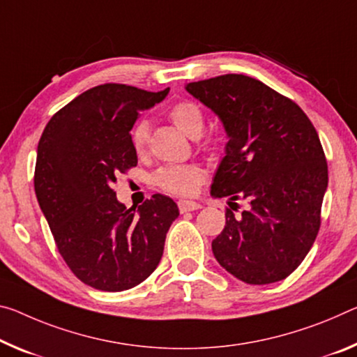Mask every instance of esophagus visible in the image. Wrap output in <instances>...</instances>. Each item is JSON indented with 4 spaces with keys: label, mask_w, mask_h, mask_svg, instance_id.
I'll return each instance as SVG.
<instances>
[{
    "label": "esophagus",
    "mask_w": 357,
    "mask_h": 357,
    "mask_svg": "<svg viewBox=\"0 0 357 357\" xmlns=\"http://www.w3.org/2000/svg\"><path fill=\"white\" fill-rule=\"evenodd\" d=\"M178 206H179V211L181 213L195 211V209H200L202 208L200 203H195V202H190V200H179L178 202Z\"/></svg>",
    "instance_id": "34e87169"
}]
</instances>
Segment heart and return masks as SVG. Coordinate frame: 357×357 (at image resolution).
<instances>
[{
    "label": "heart",
    "instance_id": "obj_1",
    "mask_svg": "<svg viewBox=\"0 0 357 357\" xmlns=\"http://www.w3.org/2000/svg\"><path fill=\"white\" fill-rule=\"evenodd\" d=\"M169 119L174 126L190 138H199L205 127V114L199 105L192 101H178L169 109ZM149 143V126L146 121H139L132 130V146L137 154H144ZM205 169L199 163H184V165H168L158 169L154 176L155 184L162 190L173 195L188 197L195 194L205 181Z\"/></svg>",
    "mask_w": 357,
    "mask_h": 357
}]
</instances>
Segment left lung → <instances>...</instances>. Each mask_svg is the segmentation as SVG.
<instances>
[{"mask_svg": "<svg viewBox=\"0 0 357 357\" xmlns=\"http://www.w3.org/2000/svg\"><path fill=\"white\" fill-rule=\"evenodd\" d=\"M185 90L216 112L229 135L211 185L213 197H230L214 257L248 284L287 278L321 227L329 178L316 128L297 103L250 76L224 75ZM236 199L250 203L240 217Z\"/></svg>", "mask_w": 357, "mask_h": 357, "instance_id": "obj_1", "label": "left lung"}]
</instances>
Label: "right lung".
Here are the masks:
<instances>
[{
	"label": "right lung",
	"mask_w": 357,
	"mask_h": 357,
	"mask_svg": "<svg viewBox=\"0 0 357 357\" xmlns=\"http://www.w3.org/2000/svg\"><path fill=\"white\" fill-rule=\"evenodd\" d=\"M168 90L101 84L56 111L39 139V206L68 267L98 291H126L148 278L179 216L169 197L154 194L137 209L119 203L112 189L116 176L138 163L130 130L139 111Z\"/></svg>",
	"instance_id": "obj_1"
}]
</instances>
